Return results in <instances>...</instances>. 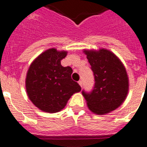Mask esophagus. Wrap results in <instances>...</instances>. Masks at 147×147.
<instances>
[{
    "mask_svg": "<svg viewBox=\"0 0 147 147\" xmlns=\"http://www.w3.org/2000/svg\"><path fill=\"white\" fill-rule=\"evenodd\" d=\"M78 83H79V85H80L82 88V80H80V81L78 82Z\"/></svg>",
    "mask_w": 147,
    "mask_h": 147,
    "instance_id": "obj_1",
    "label": "esophagus"
}]
</instances>
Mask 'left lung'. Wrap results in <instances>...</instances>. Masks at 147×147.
<instances>
[{
	"instance_id": "1",
	"label": "left lung",
	"mask_w": 147,
	"mask_h": 147,
	"mask_svg": "<svg viewBox=\"0 0 147 147\" xmlns=\"http://www.w3.org/2000/svg\"><path fill=\"white\" fill-rule=\"evenodd\" d=\"M95 78L90 93L82 91L92 113L105 115L117 109L125 101L129 91V78L124 64L112 51L105 49H84Z\"/></svg>"
}]
</instances>
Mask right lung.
<instances>
[{
  "label": "right lung",
  "instance_id": "right-lung-1",
  "mask_svg": "<svg viewBox=\"0 0 147 147\" xmlns=\"http://www.w3.org/2000/svg\"><path fill=\"white\" fill-rule=\"evenodd\" d=\"M67 54L66 51L49 49L35 58L28 67L26 77L27 95L43 112H59L71 96L81 90L79 84L71 79L72 68L61 65Z\"/></svg>",
  "mask_w": 147,
  "mask_h": 147
}]
</instances>
